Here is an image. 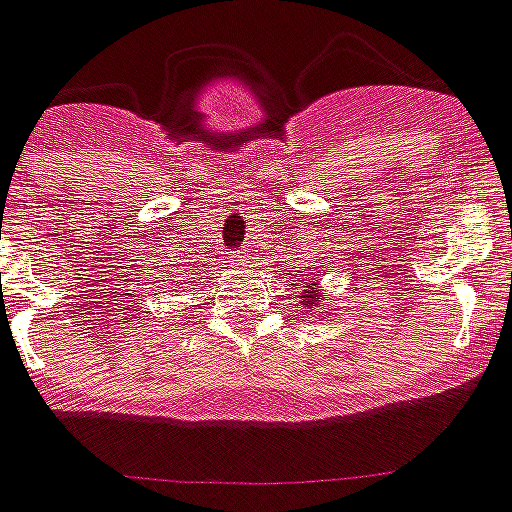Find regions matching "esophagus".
Returning a JSON list of instances; mask_svg holds the SVG:
<instances>
[{
    "mask_svg": "<svg viewBox=\"0 0 512 512\" xmlns=\"http://www.w3.org/2000/svg\"><path fill=\"white\" fill-rule=\"evenodd\" d=\"M229 265H234V267H247V255H232V260H229Z\"/></svg>",
    "mask_w": 512,
    "mask_h": 512,
    "instance_id": "34e87169",
    "label": "esophagus"
}]
</instances>
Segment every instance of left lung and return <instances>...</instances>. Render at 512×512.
Segmentation results:
<instances>
[{"label": "left lung", "mask_w": 512, "mask_h": 512, "mask_svg": "<svg viewBox=\"0 0 512 512\" xmlns=\"http://www.w3.org/2000/svg\"><path fill=\"white\" fill-rule=\"evenodd\" d=\"M315 278H310L308 280V285H305V295H300V305H303V308H321V300H323V295H318V290H315Z\"/></svg>", "instance_id": "8db88e82"}]
</instances>
